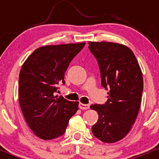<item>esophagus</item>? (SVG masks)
Segmentation results:
<instances>
[{"label": "esophagus", "instance_id": "esophagus-1", "mask_svg": "<svg viewBox=\"0 0 159 159\" xmlns=\"http://www.w3.org/2000/svg\"><path fill=\"white\" fill-rule=\"evenodd\" d=\"M89 105H85V104H82V103H79V108L83 110H87L89 108Z\"/></svg>", "mask_w": 159, "mask_h": 159}]
</instances>
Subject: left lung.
Segmentation results:
<instances>
[{"instance_id": "8db88e82", "label": "left lung", "mask_w": 159, "mask_h": 159, "mask_svg": "<svg viewBox=\"0 0 159 159\" xmlns=\"http://www.w3.org/2000/svg\"><path fill=\"white\" fill-rule=\"evenodd\" d=\"M89 48L98 64L102 86L108 91L103 105H91L98 114L92 133L106 143L122 139L131 130L141 106L143 78L131 49L117 43L89 42Z\"/></svg>"}]
</instances>
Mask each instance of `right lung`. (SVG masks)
Instances as JSON below:
<instances>
[{
    "instance_id": "1",
    "label": "right lung",
    "mask_w": 159,
    "mask_h": 159,
    "mask_svg": "<svg viewBox=\"0 0 159 159\" xmlns=\"http://www.w3.org/2000/svg\"><path fill=\"white\" fill-rule=\"evenodd\" d=\"M85 43L43 46L23 64L19 75L18 96L22 113L35 135L51 140L62 135L78 110V102L55 96L65 85V73Z\"/></svg>"
}]
</instances>
